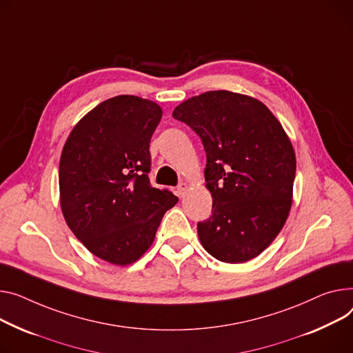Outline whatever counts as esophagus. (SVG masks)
<instances>
[{
	"mask_svg": "<svg viewBox=\"0 0 353 353\" xmlns=\"http://www.w3.org/2000/svg\"><path fill=\"white\" fill-rule=\"evenodd\" d=\"M187 189H189V184L181 181V183L177 185V196H179V197H183L184 193L187 192Z\"/></svg>",
	"mask_w": 353,
	"mask_h": 353,
	"instance_id": "esophagus-1",
	"label": "esophagus"
}]
</instances>
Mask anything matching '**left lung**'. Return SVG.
<instances>
[{
	"label": "left lung",
	"mask_w": 353,
	"mask_h": 353,
	"mask_svg": "<svg viewBox=\"0 0 353 353\" xmlns=\"http://www.w3.org/2000/svg\"><path fill=\"white\" fill-rule=\"evenodd\" d=\"M173 117L201 139L211 216L197 223L204 250L237 264L260 255L284 227L296 160L283 126L260 101L210 90L184 101Z\"/></svg>",
	"instance_id": "1"
}]
</instances>
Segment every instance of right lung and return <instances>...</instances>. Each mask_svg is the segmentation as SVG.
Segmentation results:
<instances>
[{"instance_id":"obj_1","label":"right lung","mask_w":353,"mask_h":353,"mask_svg":"<svg viewBox=\"0 0 353 353\" xmlns=\"http://www.w3.org/2000/svg\"><path fill=\"white\" fill-rule=\"evenodd\" d=\"M161 113L157 103L139 97L110 98L82 117L61 154L65 221L93 255L114 265L139 260L164 213L179 201L152 187L148 176Z\"/></svg>"}]
</instances>
